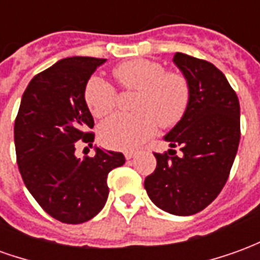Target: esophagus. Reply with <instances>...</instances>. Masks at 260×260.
<instances>
[{"label": "esophagus", "instance_id": "esophagus-1", "mask_svg": "<svg viewBox=\"0 0 260 260\" xmlns=\"http://www.w3.org/2000/svg\"><path fill=\"white\" fill-rule=\"evenodd\" d=\"M135 152H125V158H126V160H131V158L135 157Z\"/></svg>", "mask_w": 260, "mask_h": 260}]
</instances>
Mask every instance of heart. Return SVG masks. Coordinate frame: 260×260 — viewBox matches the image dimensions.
<instances>
[{
	"mask_svg": "<svg viewBox=\"0 0 260 260\" xmlns=\"http://www.w3.org/2000/svg\"><path fill=\"white\" fill-rule=\"evenodd\" d=\"M126 90L138 91L136 114H117L100 126V142L108 149L134 150L152 138L156 125L173 126L185 114L191 89L184 75L167 72L164 65L150 59H132L113 71ZM85 102L90 113L102 118L113 113L117 91L108 82L93 76L86 83Z\"/></svg>",
	"mask_w": 260,
	"mask_h": 260,
	"instance_id": "1",
	"label": "heart"
}]
</instances>
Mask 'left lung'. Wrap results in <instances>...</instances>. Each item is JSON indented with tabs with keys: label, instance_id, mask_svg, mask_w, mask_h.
Here are the masks:
<instances>
[{
	"label": "left lung",
	"instance_id": "left-lung-1",
	"mask_svg": "<svg viewBox=\"0 0 260 260\" xmlns=\"http://www.w3.org/2000/svg\"><path fill=\"white\" fill-rule=\"evenodd\" d=\"M173 61L189 83L191 99L184 117L164 136L171 149L154 153L157 166L145 189L164 212L191 216L209 206L229 180L240 145V102L213 64L182 53Z\"/></svg>",
	"mask_w": 260,
	"mask_h": 260
}]
</instances>
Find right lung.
I'll return each mask as SVG.
<instances>
[{"label": "right lung", "instance_id": "obj_1", "mask_svg": "<svg viewBox=\"0 0 260 260\" xmlns=\"http://www.w3.org/2000/svg\"><path fill=\"white\" fill-rule=\"evenodd\" d=\"M106 62L69 57L37 74L26 87L15 119V149L22 180L51 217L85 223L108 198L107 175L125 163L122 153L96 147L94 157L75 156L76 142L91 146L94 121L85 102L91 74Z\"/></svg>", "mask_w": 260, "mask_h": 260}]
</instances>
